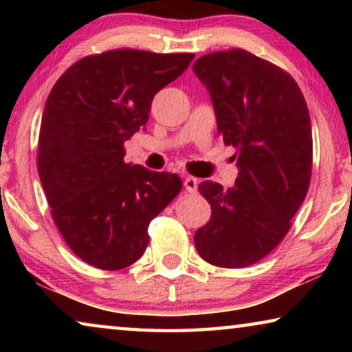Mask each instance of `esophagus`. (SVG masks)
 Masks as SVG:
<instances>
[{"mask_svg":"<svg viewBox=\"0 0 352 352\" xmlns=\"http://www.w3.org/2000/svg\"><path fill=\"white\" fill-rule=\"evenodd\" d=\"M197 184H199L197 178H194L190 175L184 178V182H183V186H184V189L188 190V192H195V190H197Z\"/></svg>","mask_w":352,"mask_h":352,"instance_id":"obj_1","label":"esophagus"}]
</instances>
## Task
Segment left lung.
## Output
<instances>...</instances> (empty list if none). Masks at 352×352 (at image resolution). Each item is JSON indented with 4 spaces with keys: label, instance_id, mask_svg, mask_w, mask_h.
Listing matches in <instances>:
<instances>
[{
    "label": "left lung",
    "instance_id": "8db88e82",
    "mask_svg": "<svg viewBox=\"0 0 352 352\" xmlns=\"http://www.w3.org/2000/svg\"><path fill=\"white\" fill-rule=\"evenodd\" d=\"M217 118V133L236 148L233 188L199 183L211 219L194 234L206 262L243 269L265 258L292 226L312 175V127L306 99L287 71L245 50L201 56L192 65Z\"/></svg>",
    "mask_w": 352,
    "mask_h": 352
}]
</instances>
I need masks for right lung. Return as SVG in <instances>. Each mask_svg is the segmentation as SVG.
<instances>
[{"label":"right lung","mask_w":352,"mask_h":352,"mask_svg":"<svg viewBox=\"0 0 352 352\" xmlns=\"http://www.w3.org/2000/svg\"><path fill=\"white\" fill-rule=\"evenodd\" d=\"M195 56L110 50L80 58L46 99L38 175L65 242L100 270L146 252L148 223L180 192V177L124 162V142L148 121L152 99Z\"/></svg>","instance_id":"right-lung-1"}]
</instances>
